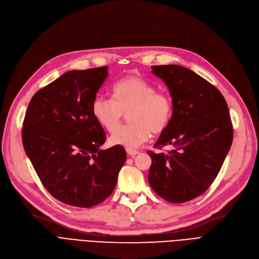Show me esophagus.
Returning <instances> with one entry per match:
<instances>
[{
    "label": "esophagus",
    "mask_w": 259,
    "mask_h": 259,
    "mask_svg": "<svg viewBox=\"0 0 259 259\" xmlns=\"http://www.w3.org/2000/svg\"><path fill=\"white\" fill-rule=\"evenodd\" d=\"M126 153H127V155H130L132 157H135V156L139 154V151L133 150V149H130V147H128V149H126Z\"/></svg>",
    "instance_id": "34e87169"
}]
</instances>
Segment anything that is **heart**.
<instances>
[{"mask_svg":"<svg viewBox=\"0 0 259 259\" xmlns=\"http://www.w3.org/2000/svg\"><path fill=\"white\" fill-rule=\"evenodd\" d=\"M156 86L141 77L126 76L112 88V100L97 97L92 104V114L98 124L113 134L119 127L124 114L128 113L130 124L112 136L113 144L138 146L155 135L164 132L173 117L174 105L170 96L156 91Z\"/></svg>","mask_w":259,"mask_h":259,"instance_id":"obj_1","label":"heart"}]
</instances>
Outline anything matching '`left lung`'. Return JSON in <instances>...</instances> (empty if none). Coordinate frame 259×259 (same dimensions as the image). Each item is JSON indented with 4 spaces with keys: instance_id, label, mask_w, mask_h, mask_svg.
I'll use <instances>...</instances> for the list:
<instances>
[{
    "instance_id": "obj_1",
    "label": "left lung",
    "mask_w": 259,
    "mask_h": 259,
    "mask_svg": "<svg viewBox=\"0 0 259 259\" xmlns=\"http://www.w3.org/2000/svg\"><path fill=\"white\" fill-rule=\"evenodd\" d=\"M152 68L167 85L174 112L154 145L173 150L147 152L149 182L166 201L182 203L204 193L217 177L233 141L232 121L224 96L199 75L179 65Z\"/></svg>"
}]
</instances>
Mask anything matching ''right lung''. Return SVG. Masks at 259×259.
<instances>
[{
  "label": "right lung",
  "instance_id": "obj_1",
  "mask_svg": "<svg viewBox=\"0 0 259 259\" xmlns=\"http://www.w3.org/2000/svg\"><path fill=\"white\" fill-rule=\"evenodd\" d=\"M107 66L70 70L36 92L23 122L22 141L45 189L68 205L92 207L113 193L126 160L121 145L100 150L104 130L92 114Z\"/></svg>",
  "mask_w": 259,
  "mask_h": 259
}]
</instances>
